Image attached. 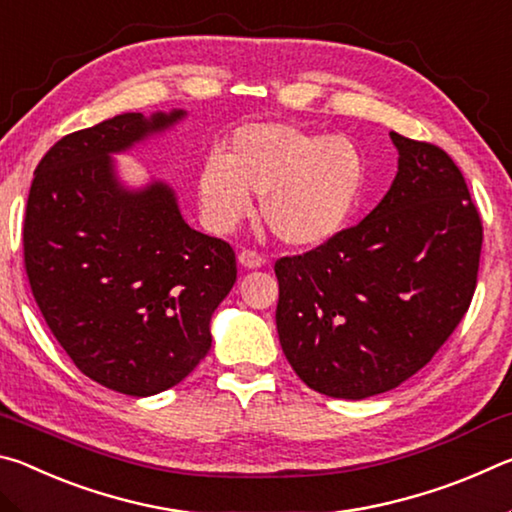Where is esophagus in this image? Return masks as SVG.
<instances>
[{
  "instance_id": "obj_1",
  "label": "esophagus",
  "mask_w": 512,
  "mask_h": 512,
  "mask_svg": "<svg viewBox=\"0 0 512 512\" xmlns=\"http://www.w3.org/2000/svg\"><path fill=\"white\" fill-rule=\"evenodd\" d=\"M239 264L244 266V268H259V266L266 264V259H264V255H259L257 250L244 248V250H241V253H239Z\"/></svg>"
}]
</instances>
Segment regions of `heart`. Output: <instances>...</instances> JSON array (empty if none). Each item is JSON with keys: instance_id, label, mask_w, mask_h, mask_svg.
Wrapping results in <instances>:
<instances>
[{"instance_id": "b5f03b06", "label": "heart", "mask_w": 512, "mask_h": 512, "mask_svg": "<svg viewBox=\"0 0 512 512\" xmlns=\"http://www.w3.org/2000/svg\"><path fill=\"white\" fill-rule=\"evenodd\" d=\"M368 162L343 135L309 133L284 121L237 128L196 173L205 225L230 232L262 194V216L282 244L311 248L339 235L366 189Z\"/></svg>"}]
</instances>
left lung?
Returning <instances> with one entry per match:
<instances>
[{
  "label": "left lung",
  "instance_id": "obj_1",
  "mask_svg": "<svg viewBox=\"0 0 512 512\" xmlns=\"http://www.w3.org/2000/svg\"><path fill=\"white\" fill-rule=\"evenodd\" d=\"M397 176L366 219L275 262L277 334L314 391L363 400L427 366L470 309L483 225L436 144L391 133Z\"/></svg>",
  "mask_w": 512,
  "mask_h": 512
}]
</instances>
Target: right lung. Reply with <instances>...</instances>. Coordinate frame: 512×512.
<instances>
[{"label": "right lung", "mask_w": 512, "mask_h": 512, "mask_svg": "<svg viewBox=\"0 0 512 512\" xmlns=\"http://www.w3.org/2000/svg\"><path fill=\"white\" fill-rule=\"evenodd\" d=\"M183 117L126 112L65 135L36 167L24 214V268L51 334L85 377L133 397L198 366L237 280L235 250L189 228L171 187L128 192L112 167V153Z\"/></svg>", "instance_id": "right-lung-1"}]
</instances>
